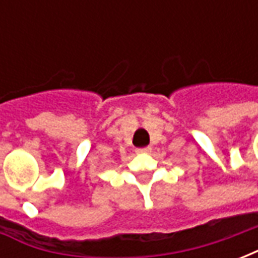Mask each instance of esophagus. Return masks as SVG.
Instances as JSON below:
<instances>
[{"instance_id": "obj_1", "label": "esophagus", "mask_w": 258, "mask_h": 258, "mask_svg": "<svg viewBox=\"0 0 258 258\" xmlns=\"http://www.w3.org/2000/svg\"><path fill=\"white\" fill-rule=\"evenodd\" d=\"M149 149H151L149 146H145V148H137L135 152H137V153H146V152H149Z\"/></svg>"}]
</instances>
